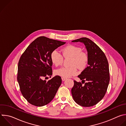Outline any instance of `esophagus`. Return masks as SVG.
Here are the masks:
<instances>
[{
	"label": "esophagus",
	"instance_id": "obj_1",
	"mask_svg": "<svg viewBox=\"0 0 126 126\" xmlns=\"http://www.w3.org/2000/svg\"><path fill=\"white\" fill-rule=\"evenodd\" d=\"M61 79H62V81H65V80L66 79V78H64V77H62V78H61Z\"/></svg>",
	"mask_w": 126,
	"mask_h": 126
}]
</instances>
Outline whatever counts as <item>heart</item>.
<instances>
[{"label": "heart", "instance_id": "heart-1", "mask_svg": "<svg viewBox=\"0 0 126 126\" xmlns=\"http://www.w3.org/2000/svg\"><path fill=\"white\" fill-rule=\"evenodd\" d=\"M65 58H71L69 67H62L56 70V75L64 78H69L77 75L78 73L77 67L83 69L86 67L88 62V56L82 49L77 46L69 45L61 50ZM52 62L55 66H59L63 62V57L56 50H53L50 55Z\"/></svg>", "mask_w": 126, "mask_h": 126}]
</instances>
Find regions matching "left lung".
<instances>
[{"mask_svg":"<svg viewBox=\"0 0 126 126\" xmlns=\"http://www.w3.org/2000/svg\"><path fill=\"white\" fill-rule=\"evenodd\" d=\"M85 45L88 52V66L78 77L84 83L74 81L71 93L75 102L83 107L97 104L104 97L110 81L109 64L102 50L94 42L86 37L74 40Z\"/></svg>","mask_w":126,"mask_h":126,"instance_id":"obj_1","label":"left lung"}]
</instances>
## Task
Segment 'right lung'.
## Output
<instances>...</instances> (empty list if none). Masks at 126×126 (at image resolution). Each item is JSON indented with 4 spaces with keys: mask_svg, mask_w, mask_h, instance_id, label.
<instances>
[{
    "mask_svg": "<svg viewBox=\"0 0 126 126\" xmlns=\"http://www.w3.org/2000/svg\"><path fill=\"white\" fill-rule=\"evenodd\" d=\"M66 42L40 36L33 41L21 55L18 65L17 81L21 92L31 104L45 106L54 98L62 83L59 76L46 81L52 75L51 52Z\"/></svg>",
    "mask_w": 126,
    "mask_h": 126,
    "instance_id": "right-lung-1",
    "label": "right lung"
}]
</instances>
